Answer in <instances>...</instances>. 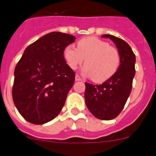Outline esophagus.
I'll return each instance as SVG.
<instances>
[{
	"instance_id": "obj_1",
	"label": "esophagus",
	"mask_w": 156,
	"mask_h": 156,
	"mask_svg": "<svg viewBox=\"0 0 156 156\" xmlns=\"http://www.w3.org/2000/svg\"><path fill=\"white\" fill-rule=\"evenodd\" d=\"M75 80H76V81H80V80H82V79H81L80 76L79 75H76V76H75Z\"/></svg>"
}]
</instances>
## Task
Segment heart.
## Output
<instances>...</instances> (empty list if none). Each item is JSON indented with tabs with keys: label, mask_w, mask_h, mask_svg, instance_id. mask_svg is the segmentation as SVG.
Listing matches in <instances>:
<instances>
[{
	"label": "heart",
	"mask_w": 156,
	"mask_h": 156,
	"mask_svg": "<svg viewBox=\"0 0 156 156\" xmlns=\"http://www.w3.org/2000/svg\"><path fill=\"white\" fill-rule=\"evenodd\" d=\"M63 56L72 69H76L85 59V66L82 69L83 75L91 76L97 83L104 82L116 73L120 64V56L116 48L94 37H88L80 40L77 48L67 46Z\"/></svg>",
	"instance_id": "b5f03b06"
}]
</instances>
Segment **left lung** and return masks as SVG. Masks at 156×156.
Listing matches in <instances>:
<instances>
[{
    "mask_svg": "<svg viewBox=\"0 0 156 156\" xmlns=\"http://www.w3.org/2000/svg\"><path fill=\"white\" fill-rule=\"evenodd\" d=\"M101 37L109 38L116 46L120 56V65L115 74L101 85L85 83V103L96 118L102 120L115 119L124 107L132 89L135 76L136 57L126 41L109 34Z\"/></svg>",
    "mask_w": 156,
    "mask_h": 156,
    "instance_id": "1",
    "label": "left lung"
}]
</instances>
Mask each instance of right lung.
I'll return each mask as SVG.
<instances>
[{
	"instance_id": "add662e5",
	"label": "right lung",
	"mask_w": 156,
	"mask_h": 156,
	"mask_svg": "<svg viewBox=\"0 0 156 156\" xmlns=\"http://www.w3.org/2000/svg\"><path fill=\"white\" fill-rule=\"evenodd\" d=\"M75 40L69 34L51 32L24 51L15 69L12 98L28 122L44 124L61 112L75 80L63 51Z\"/></svg>"
}]
</instances>
